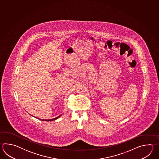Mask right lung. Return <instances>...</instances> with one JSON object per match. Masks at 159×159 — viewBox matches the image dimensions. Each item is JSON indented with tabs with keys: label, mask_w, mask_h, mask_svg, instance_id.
I'll use <instances>...</instances> for the list:
<instances>
[{
	"label": "right lung",
	"mask_w": 159,
	"mask_h": 159,
	"mask_svg": "<svg viewBox=\"0 0 159 159\" xmlns=\"http://www.w3.org/2000/svg\"><path fill=\"white\" fill-rule=\"evenodd\" d=\"M61 115H60V116H58L57 117H56V118H55L52 119H47V120H45V119H40L41 120H43V121H52V120H56V119H57L60 116H61Z\"/></svg>",
	"instance_id": "right-lung-1"
}]
</instances>
